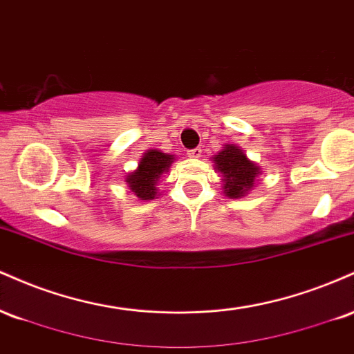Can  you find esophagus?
<instances>
[{
    "mask_svg": "<svg viewBox=\"0 0 354 354\" xmlns=\"http://www.w3.org/2000/svg\"><path fill=\"white\" fill-rule=\"evenodd\" d=\"M201 153H203L201 148H193V149H189V151H188V156L189 158H200Z\"/></svg>",
    "mask_w": 354,
    "mask_h": 354,
    "instance_id": "obj_1",
    "label": "esophagus"
}]
</instances>
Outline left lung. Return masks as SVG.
<instances>
[{
	"instance_id": "8db88e82",
	"label": "left lung",
	"mask_w": 354,
	"mask_h": 354,
	"mask_svg": "<svg viewBox=\"0 0 354 354\" xmlns=\"http://www.w3.org/2000/svg\"><path fill=\"white\" fill-rule=\"evenodd\" d=\"M214 168L221 173L223 176V189L228 198H241L248 194V191L254 186L256 178L259 174V166L254 165L246 158L243 149L234 145H225L213 156Z\"/></svg>"
}]
</instances>
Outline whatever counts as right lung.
Returning a JSON list of instances; mask_svg holds the SVG:
<instances>
[{
	"label": "right lung",
	"mask_w": 354,
	"mask_h": 354,
	"mask_svg": "<svg viewBox=\"0 0 354 354\" xmlns=\"http://www.w3.org/2000/svg\"><path fill=\"white\" fill-rule=\"evenodd\" d=\"M174 161L173 154H166L158 149H148L138 163V168L126 176L129 189L140 200H154L158 196V181L161 174L168 173L169 166Z\"/></svg>",
	"instance_id": "add662e5"
}]
</instances>
